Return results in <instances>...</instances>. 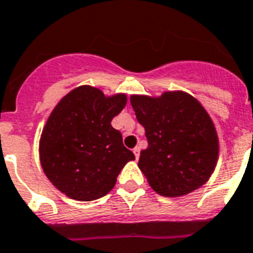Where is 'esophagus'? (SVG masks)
I'll return each instance as SVG.
<instances>
[{
    "mask_svg": "<svg viewBox=\"0 0 253 253\" xmlns=\"http://www.w3.org/2000/svg\"><path fill=\"white\" fill-rule=\"evenodd\" d=\"M132 152H133V155H135V159H139V156H140V148L139 147H135L132 149Z\"/></svg>",
    "mask_w": 253,
    "mask_h": 253,
    "instance_id": "esophagus-1",
    "label": "esophagus"
}]
</instances>
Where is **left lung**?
<instances>
[{"mask_svg":"<svg viewBox=\"0 0 253 253\" xmlns=\"http://www.w3.org/2000/svg\"><path fill=\"white\" fill-rule=\"evenodd\" d=\"M130 101L148 140L137 166L149 186L162 196L179 198L207 183L217 165L219 144L204 106L183 91L159 97L132 94Z\"/></svg>","mask_w":253,"mask_h":253,"instance_id":"1","label":"left lung"}]
</instances>
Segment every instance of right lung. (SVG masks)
Masks as SVG:
<instances>
[{"label": "right lung", "instance_id": "right-lung-1", "mask_svg": "<svg viewBox=\"0 0 253 253\" xmlns=\"http://www.w3.org/2000/svg\"><path fill=\"white\" fill-rule=\"evenodd\" d=\"M127 104L125 93L105 96L80 85L55 105L41 132L39 155L45 175L70 199L92 201L113 190L132 152L112 120Z\"/></svg>", "mask_w": 253, "mask_h": 253}]
</instances>
